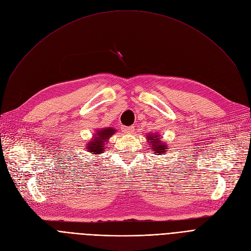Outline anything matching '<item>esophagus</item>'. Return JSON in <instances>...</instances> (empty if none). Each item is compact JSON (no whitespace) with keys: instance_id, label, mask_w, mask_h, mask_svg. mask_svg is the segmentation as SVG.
<instances>
[{"instance_id":"1","label":"esophagus","mask_w":251,"mask_h":251,"mask_svg":"<svg viewBox=\"0 0 251 251\" xmlns=\"http://www.w3.org/2000/svg\"><path fill=\"white\" fill-rule=\"evenodd\" d=\"M121 129H122L123 132L126 133V134H131L134 131V127L133 126H122Z\"/></svg>"}]
</instances>
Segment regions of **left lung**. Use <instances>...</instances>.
<instances>
[{
  "instance_id": "obj_1",
  "label": "left lung",
  "mask_w": 251,
  "mask_h": 251,
  "mask_svg": "<svg viewBox=\"0 0 251 251\" xmlns=\"http://www.w3.org/2000/svg\"><path fill=\"white\" fill-rule=\"evenodd\" d=\"M147 140L150 143L149 146L151 148V151L156 155L165 154L170 149L169 144L164 142L161 135L157 133H149V135H147Z\"/></svg>"
}]
</instances>
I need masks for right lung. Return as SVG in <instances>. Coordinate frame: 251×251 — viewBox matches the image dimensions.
Returning a JSON list of instances; mask_svg holds the SVG:
<instances>
[{
	"instance_id": "add662e5",
	"label": "right lung",
	"mask_w": 251,
	"mask_h": 251,
	"mask_svg": "<svg viewBox=\"0 0 251 251\" xmlns=\"http://www.w3.org/2000/svg\"><path fill=\"white\" fill-rule=\"evenodd\" d=\"M116 131L117 130L112 127L96 129L94 136L85 144L86 151H88L90 154H94L92 155L94 156L92 159H96L95 156H98L104 151V150L107 149V144L110 137L115 134Z\"/></svg>"
}]
</instances>
